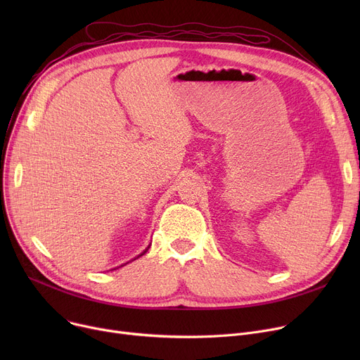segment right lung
I'll return each instance as SVG.
<instances>
[{
    "mask_svg": "<svg viewBox=\"0 0 360 360\" xmlns=\"http://www.w3.org/2000/svg\"><path fill=\"white\" fill-rule=\"evenodd\" d=\"M146 251H147V250H146ZM146 251H144L141 255H144V254H146ZM141 255H139V257H141ZM139 257H137V258H139ZM134 259H136V258H134Z\"/></svg>",
    "mask_w": 360,
    "mask_h": 360,
    "instance_id": "obj_1",
    "label": "right lung"
}]
</instances>
